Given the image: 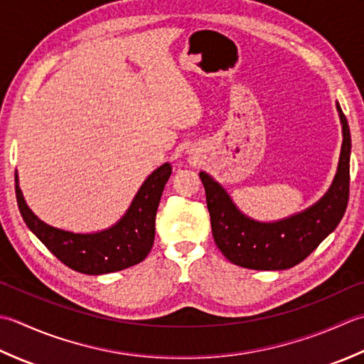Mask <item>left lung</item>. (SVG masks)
Instances as JSON below:
<instances>
[{
	"mask_svg": "<svg viewBox=\"0 0 364 364\" xmlns=\"http://www.w3.org/2000/svg\"><path fill=\"white\" fill-rule=\"evenodd\" d=\"M336 108L343 125L338 171L328 191L306 210L273 223H261L237 209L213 177L199 173L213 240L228 261L253 270H286L306 259L325 237L335 231L348 201L352 147L350 130L339 103Z\"/></svg>",
	"mask_w": 364,
	"mask_h": 364,
	"instance_id": "8db88e82",
	"label": "left lung"
}]
</instances>
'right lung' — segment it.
Masks as SVG:
<instances>
[{
	"mask_svg": "<svg viewBox=\"0 0 364 364\" xmlns=\"http://www.w3.org/2000/svg\"><path fill=\"white\" fill-rule=\"evenodd\" d=\"M173 168L165 163L147 177L124 217L105 231L75 234L43 223L29 209L18 187L16 196L21 217L33 234L69 269L85 275H103L136 265L149 255L155 237V215Z\"/></svg>",
	"mask_w": 364,
	"mask_h": 364,
	"instance_id": "1",
	"label": "right lung"
}]
</instances>
